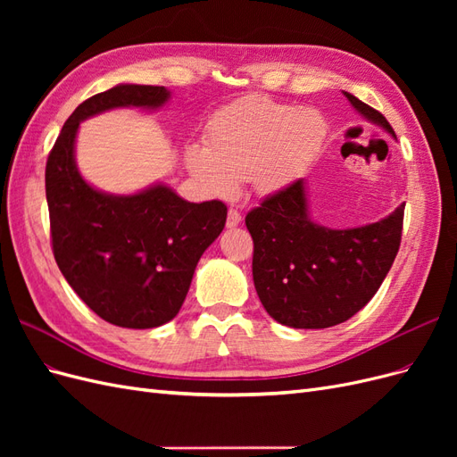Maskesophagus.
<instances>
[{"label":"esophagus","mask_w":457,"mask_h":457,"mask_svg":"<svg viewBox=\"0 0 457 457\" xmlns=\"http://www.w3.org/2000/svg\"><path fill=\"white\" fill-rule=\"evenodd\" d=\"M240 220H242L240 212H238V210H234V207H230V210H228V215H227V227H228V228L238 227V225H240Z\"/></svg>","instance_id":"esophagus-1"}]
</instances>
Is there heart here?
<instances>
[{
    "label": "heart",
    "instance_id": "heart-1",
    "mask_svg": "<svg viewBox=\"0 0 457 457\" xmlns=\"http://www.w3.org/2000/svg\"><path fill=\"white\" fill-rule=\"evenodd\" d=\"M326 135L318 110L253 95L217 110L205 126V146L188 145L185 163L212 196H234L240 181L270 195L294 181Z\"/></svg>",
    "mask_w": 457,
    "mask_h": 457
}]
</instances>
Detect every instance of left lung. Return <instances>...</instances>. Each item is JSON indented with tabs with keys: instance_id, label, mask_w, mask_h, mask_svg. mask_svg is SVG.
Here are the masks:
<instances>
[{
	"instance_id": "left-lung-1",
	"label": "left lung",
	"mask_w": 457,
	"mask_h": 457,
	"mask_svg": "<svg viewBox=\"0 0 457 457\" xmlns=\"http://www.w3.org/2000/svg\"><path fill=\"white\" fill-rule=\"evenodd\" d=\"M351 104L393 137L376 108ZM404 204L378 223L334 230L309 217L305 181L269 195L245 215L253 238V284L265 311L289 328L320 329L349 320L376 295L403 238Z\"/></svg>"
}]
</instances>
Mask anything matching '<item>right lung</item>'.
Wrapping results in <instances>:
<instances>
[{
  "instance_id": "1",
  "label": "right lung",
  "mask_w": 457,
  "mask_h": 457,
  "mask_svg": "<svg viewBox=\"0 0 457 457\" xmlns=\"http://www.w3.org/2000/svg\"><path fill=\"white\" fill-rule=\"evenodd\" d=\"M168 99L165 87L135 84L89 96L66 120L46 165L54 261L79 299L121 328H156L177 316L202 253L225 228L227 205L192 204L165 185L133 196L95 190L76 168V133L104 110L158 108Z\"/></svg>"
}]
</instances>
